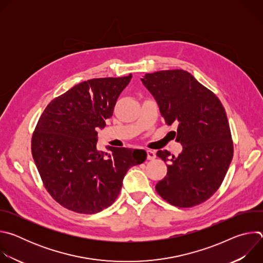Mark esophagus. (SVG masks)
<instances>
[{
    "instance_id": "esophagus-1",
    "label": "esophagus",
    "mask_w": 263,
    "mask_h": 263,
    "mask_svg": "<svg viewBox=\"0 0 263 263\" xmlns=\"http://www.w3.org/2000/svg\"><path fill=\"white\" fill-rule=\"evenodd\" d=\"M146 158L148 160H154L156 158V153L154 151H152V149H147L146 151Z\"/></svg>"
}]
</instances>
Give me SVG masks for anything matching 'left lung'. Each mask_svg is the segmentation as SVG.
<instances>
[{
    "label": "left lung",
    "mask_w": 263,
    "mask_h": 263,
    "mask_svg": "<svg viewBox=\"0 0 263 263\" xmlns=\"http://www.w3.org/2000/svg\"><path fill=\"white\" fill-rule=\"evenodd\" d=\"M141 81L167 125L178 126L176 140L183 145L178 157L168 158L166 149L157 152L170 164L156 191L174 206L199 205L218 190L232 161L233 142L226 111L218 98L186 70L145 73Z\"/></svg>",
    "instance_id": "1"
}]
</instances>
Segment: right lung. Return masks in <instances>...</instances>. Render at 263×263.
<instances>
[{"label":"right lung","mask_w":263,"mask_h":263,"mask_svg":"<svg viewBox=\"0 0 263 263\" xmlns=\"http://www.w3.org/2000/svg\"><path fill=\"white\" fill-rule=\"evenodd\" d=\"M132 74L81 82L54 99L32 136V156L44 185L61 206L92 214L114 203L128 170L142 163L144 149L107 145L99 151L98 128L112 117Z\"/></svg>","instance_id":"add662e5"}]
</instances>
